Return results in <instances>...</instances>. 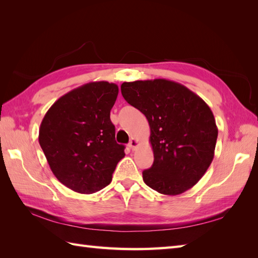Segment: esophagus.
Masks as SVG:
<instances>
[{"label":"esophagus","instance_id":"34e87169","mask_svg":"<svg viewBox=\"0 0 258 258\" xmlns=\"http://www.w3.org/2000/svg\"><path fill=\"white\" fill-rule=\"evenodd\" d=\"M138 145H139V141L136 140V139H134V138H133L132 140H131L130 144H128V146H130L132 150H135L136 147H138Z\"/></svg>","mask_w":258,"mask_h":258}]
</instances>
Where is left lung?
I'll return each mask as SVG.
<instances>
[{
    "mask_svg": "<svg viewBox=\"0 0 258 258\" xmlns=\"http://www.w3.org/2000/svg\"><path fill=\"white\" fill-rule=\"evenodd\" d=\"M125 101L149 120L154 163L147 186L164 195L191 188L210 167L218 130L210 106L187 87L165 79L124 82Z\"/></svg>",
    "mask_w": 258,
    "mask_h": 258,
    "instance_id": "8db88e82",
    "label": "left lung"
}]
</instances>
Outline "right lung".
Returning a JSON list of instances; mask_svg holds the SVG:
<instances>
[{"instance_id": "add662e5", "label": "right lung", "mask_w": 258, "mask_h": 258, "mask_svg": "<svg viewBox=\"0 0 258 258\" xmlns=\"http://www.w3.org/2000/svg\"><path fill=\"white\" fill-rule=\"evenodd\" d=\"M117 94L116 84L90 82L59 97L42 120L38 142L51 171L76 193L107 186L125 156L109 118Z\"/></svg>"}]
</instances>
